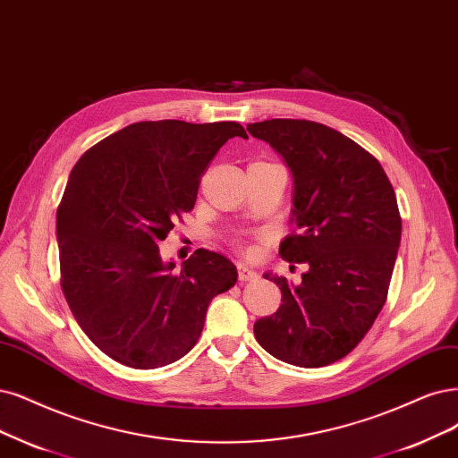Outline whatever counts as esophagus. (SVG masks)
Returning <instances> with one entry per match:
<instances>
[{
	"instance_id": "1",
	"label": "esophagus",
	"mask_w": 458,
	"mask_h": 458,
	"mask_svg": "<svg viewBox=\"0 0 458 458\" xmlns=\"http://www.w3.org/2000/svg\"><path fill=\"white\" fill-rule=\"evenodd\" d=\"M238 272H240V281H255L259 277V274L255 272V269L249 267L243 262L238 264Z\"/></svg>"
}]
</instances>
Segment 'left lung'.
<instances>
[{"label":"left lung","mask_w":458,"mask_h":458,"mask_svg":"<svg viewBox=\"0 0 458 458\" xmlns=\"http://www.w3.org/2000/svg\"><path fill=\"white\" fill-rule=\"evenodd\" d=\"M293 175V216L281 259L308 264L301 283L264 274L279 310L255 323L272 357L300 368L344 359L385 306L402 238L396 194L381 164L347 135L296 118L247 124Z\"/></svg>","instance_id":"obj_1"}]
</instances>
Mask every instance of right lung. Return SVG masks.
<instances>
[{
    "mask_svg": "<svg viewBox=\"0 0 458 458\" xmlns=\"http://www.w3.org/2000/svg\"><path fill=\"white\" fill-rule=\"evenodd\" d=\"M238 123H135L89 148L56 213L62 291L90 342L130 368L179 360L209 301L238 281L218 252L198 249L174 272L158 243L194 209L199 177Z\"/></svg>",
    "mask_w": 458,
    "mask_h": 458,
    "instance_id": "obj_1",
    "label": "right lung"
}]
</instances>
